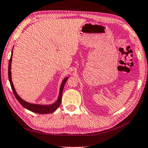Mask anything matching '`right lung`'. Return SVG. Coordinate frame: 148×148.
Here are the masks:
<instances>
[{"label":"right lung","mask_w":148,"mask_h":148,"mask_svg":"<svg viewBox=\"0 0 148 148\" xmlns=\"http://www.w3.org/2000/svg\"><path fill=\"white\" fill-rule=\"evenodd\" d=\"M12 56H13V49L11 51V55L10 60L9 62V67H8V76H9V80L10 82L11 89H12L13 92L14 94L15 98L17 100L19 101V103L24 107L25 109H28V110L30 111V112L36 113V114H51L53 112H55L56 110L58 107L60 106V103H61V99H62V95L63 92V88H64V84L66 83V82L68 79L69 77H66L64 79L62 80V83L60 84V90H59V95L58 97V99L54 103L52 104L49 105H40V104H34V103H28L27 101H25L24 99H22L20 96L18 95V94L17 93L16 90H15L14 86H13L12 79H11V61H12Z\"/></svg>","instance_id":"right-lung-1"}]
</instances>
